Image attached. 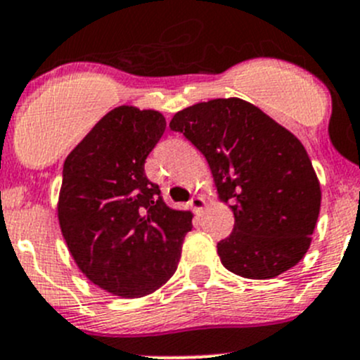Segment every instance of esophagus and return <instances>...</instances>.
Returning <instances> with one entry per match:
<instances>
[{"instance_id": "34e87169", "label": "esophagus", "mask_w": 360, "mask_h": 360, "mask_svg": "<svg viewBox=\"0 0 360 360\" xmlns=\"http://www.w3.org/2000/svg\"><path fill=\"white\" fill-rule=\"evenodd\" d=\"M190 205H191V209L195 210V212H200V210L203 209V205H205V200H203L202 197H193L190 200Z\"/></svg>"}]
</instances>
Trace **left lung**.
<instances>
[{
  "mask_svg": "<svg viewBox=\"0 0 360 360\" xmlns=\"http://www.w3.org/2000/svg\"><path fill=\"white\" fill-rule=\"evenodd\" d=\"M169 127L202 151L221 200L231 202L233 231L217 242L224 268L263 281L300 263L321 210V186L303 144L237 97L186 108Z\"/></svg>",
  "mask_w": 360,
  "mask_h": 360,
  "instance_id": "1",
  "label": "left lung"
}]
</instances>
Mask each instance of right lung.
<instances>
[{"instance_id":"right-lung-1","label":"right lung","mask_w":360,"mask_h":360,"mask_svg":"<svg viewBox=\"0 0 360 360\" xmlns=\"http://www.w3.org/2000/svg\"><path fill=\"white\" fill-rule=\"evenodd\" d=\"M158 111L120 106L68 155L59 223L89 281L123 297L157 291L177 270L191 212L170 209L144 172L165 132Z\"/></svg>"}]
</instances>
